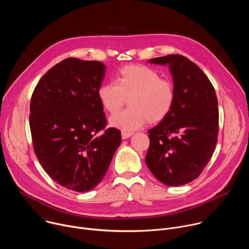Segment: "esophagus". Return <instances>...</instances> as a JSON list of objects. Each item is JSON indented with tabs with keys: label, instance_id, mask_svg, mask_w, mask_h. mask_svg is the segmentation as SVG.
Masks as SVG:
<instances>
[{
	"label": "esophagus",
	"instance_id": "esophagus-1",
	"mask_svg": "<svg viewBox=\"0 0 249 249\" xmlns=\"http://www.w3.org/2000/svg\"><path fill=\"white\" fill-rule=\"evenodd\" d=\"M121 135H122V139H128V138H130L132 135H133V133L132 132H126V131H122V133H121Z\"/></svg>",
	"mask_w": 249,
	"mask_h": 249
}]
</instances>
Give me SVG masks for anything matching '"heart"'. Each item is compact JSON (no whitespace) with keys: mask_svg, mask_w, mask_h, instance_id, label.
I'll list each match as a JSON object with an SVG mask.
<instances>
[{"mask_svg":"<svg viewBox=\"0 0 249 249\" xmlns=\"http://www.w3.org/2000/svg\"><path fill=\"white\" fill-rule=\"evenodd\" d=\"M97 96L102 107L117 112L128 98L129 107L111 116L110 125L124 131L141 128L147 121L158 123L170 113L175 102L173 85L147 66L131 65L119 70L115 83L99 86Z\"/></svg>","mask_w":249,"mask_h":249,"instance_id":"1","label":"heart"}]
</instances>
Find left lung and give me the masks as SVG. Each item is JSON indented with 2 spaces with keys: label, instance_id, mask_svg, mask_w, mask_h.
I'll list each match as a JSON object with an SVG mask.
<instances>
[{
  "label": "left lung",
  "instance_id": "8db88e82",
  "mask_svg": "<svg viewBox=\"0 0 249 249\" xmlns=\"http://www.w3.org/2000/svg\"><path fill=\"white\" fill-rule=\"evenodd\" d=\"M148 62L168 65L175 102L167 117L148 131L146 163L163 184L184 185L201 174L215 151L219 133L216 91L202 70L182 55Z\"/></svg>",
  "mask_w": 249,
  "mask_h": 249
}]
</instances>
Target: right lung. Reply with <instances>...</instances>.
I'll return each instance as SVG.
<instances>
[{"instance_id":"add662e5","label":"right lung","mask_w":249,"mask_h":249,"mask_svg":"<svg viewBox=\"0 0 249 249\" xmlns=\"http://www.w3.org/2000/svg\"><path fill=\"white\" fill-rule=\"evenodd\" d=\"M105 68L98 61L65 59L40 79L31 96L34 153L56 183L77 192L102 180L121 143L118 129H105L97 96Z\"/></svg>"}]
</instances>
